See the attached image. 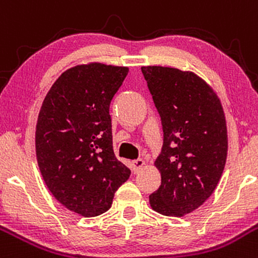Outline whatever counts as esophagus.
<instances>
[{
	"instance_id": "esophagus-1",
	"label": "esophagus",
	"mask_w": 258,
	"mask_h": 258,
	"mask_svg": "<svg viewBox=\"0 0 258 258\" xmlns=\"http://www.w3.org/2000/svg\"><path fill=\"white\" fill-rule=\"evenodd\" d=\"M132 164H134L135 172H138V170L145 165V161H143L142 158H138V159H135V161L132 162Z\"/></svg>"
}]
</instances>
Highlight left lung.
<instances>
[{
	"instance_id": "1",
	"label": "left lung",
	"mask_w": 258,
	"mask_h": 258,
	"mask_svg": "<svg viewBox=\"0 0 258 258\" xmlns=\"http://www.w3.org/2000/svg\"><path fill=\"white\" fill-rule=\"evenodd\" d=\"M163 127V147L154 165L159 188L150 204L165 216H183L215 190L227 156V128L221 102L191 72L142 67Z\"/></svg>"
}]
</instances>
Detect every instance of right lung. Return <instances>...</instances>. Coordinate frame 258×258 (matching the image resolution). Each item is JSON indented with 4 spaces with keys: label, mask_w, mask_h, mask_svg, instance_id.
Wrapping results in <instances>:
<instances>
[{
    "label": "right lung",
    "mask_w": 258,
    "mask_h": 258,
    "mask_svg": "<svg viewBox=\"0 0 258 258\" xmlns=\"http://www.w3.org/2000/svg\"><path fill=\"white\" fill-rule=\"evenodd\" d=\"M127 74L128 68L101 63L70 68L48 91L38 116L43 179L60 204L88 218L107 211L131 174L113 153L110 116Z\"/></svg>",
    "instance_id": "right-lung-1"
}]
</instances>
